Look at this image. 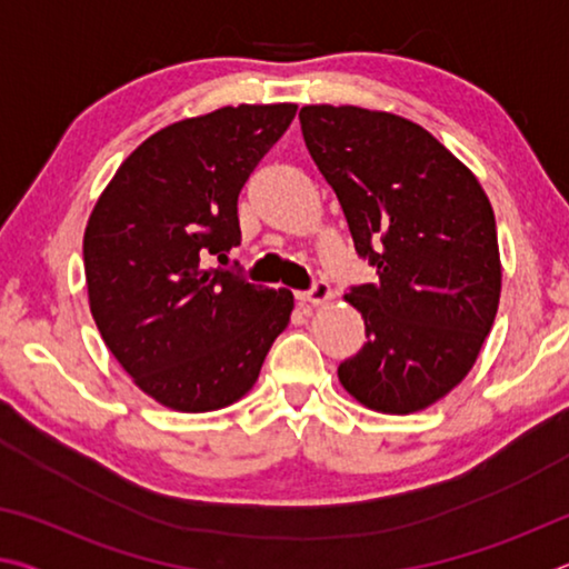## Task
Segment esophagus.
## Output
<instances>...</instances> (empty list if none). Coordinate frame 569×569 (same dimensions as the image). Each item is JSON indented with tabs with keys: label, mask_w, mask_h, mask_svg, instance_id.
Listing matches in <instances>:
<instances>
[{
	"label": "esophagus",
	"mask_w": 569,
	"mask_h": 569,
	"mask_svg": "<svg viewBox=\"0 0 569 569\" xmlns=\"http://www.w3.org/2000/svg\"><path fill=\"white\" fill-rule=\"evenodd\" d=\"M331 286L326 283V281H319V283H313V288L311 291H303V293H298V301L301 303H306V306H313V308H319V306H326L331 301Z\"/></svg>",
	"instance_id": "1"
}]
</instances>
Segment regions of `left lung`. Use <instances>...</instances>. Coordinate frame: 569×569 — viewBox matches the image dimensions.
<instances>
[{"mask_svg": "<svg viewBox=\"0 0 569 569\" xmlns=\"http://www.w3.org/2000/svg\"><path fill=\"white\" fill-rule=\"evenodd\" d=\"M306 148L379 283L343 296L366 341L339 381L366 409L413 413L461 383L492 331L502 261L495 210L465 162L421 124L356 104H306Z\"/></svg>", "mask_w": 569, "mask_h": 569, "instance_id": "8db88e82", "label": "left lung"}]
</instances>
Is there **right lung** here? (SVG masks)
I'll list each match as a JSON object with an SVG mask.
<instances>
[{
  "label": "right lung",
  "instance_id": "1",
  "mask_svg": "<svg viewBox=\"0 0 569 569\" xmlns=\"http://www.w3.org/2000/svg\"><path fill=\"white\" fill-rule=\"evenodd\" d=\"M298 104H228L134 148L94 203L82 256L92 319L134 387L203 413L253 389L293 311L288 288L208 266L240 243L238 192Z\"/></svg>",
  "mask_w": 569,
  "mask_h": 569
}]
</instances>
